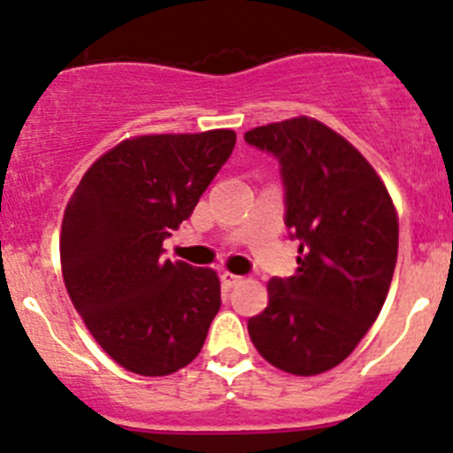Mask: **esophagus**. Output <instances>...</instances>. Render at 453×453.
<instances>
[{
    "label": "esophagus",
    "instance_id": "esophagus-1",
    "mask_svg": "<svg viewBox=\"0 0 453 453\" xmlns=\"http://www.w3.org/2000/svg\"><path fill=\"white\" fill-rule=\"evenodd\" d=\"M219 278H222V284L224 287H235V284H240L242 282V278H240V275H235V273H231V271H224L222 275H219Z\"/></svg>",
    "mask_w": 453,
    "mask_h": 453
}]
</instances>
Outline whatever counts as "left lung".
Returning a JSON list of instances; mask_svg holds the SVG:
<instances>
[{
	"label": "left lung",
	"mask_w": 453,
	"mask_h": 453,
	"mask_svg": "<svg viewBox=\"0 0 453 453\" xmlns=\"http://www.w3.org/2000/svg\"><path fill=\"white\" fill-rule=\"evenodd\" d=\"M282 166L298 269L271 278L269 307L249 320L262 358L294 376L342 363L376 322L398 257V213L351 142L300 115L244 133Z\"/></svg>",
	"instance_id": "obj_1"
}]
</instances>
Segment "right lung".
Here are the masks:
<instances>
[{
    "label": "right lung",
    "mask_w": 453,
    "mask_h": 453,
    "mask_svg": "<svg viewBox=\"0 0 453 453\" xmlns=\"http://www.w3.org/2000/svg\"><path fill=\"white\" fill-rule=\"evenodd\" d=\"M235 133L135 135L97 157L68 200L59 235L73 307L111 358L140 376L187 367L219 311L213 269L165 260Z\"/></svg>",
    "instance_id": "add662e5"
}]
</instances>
